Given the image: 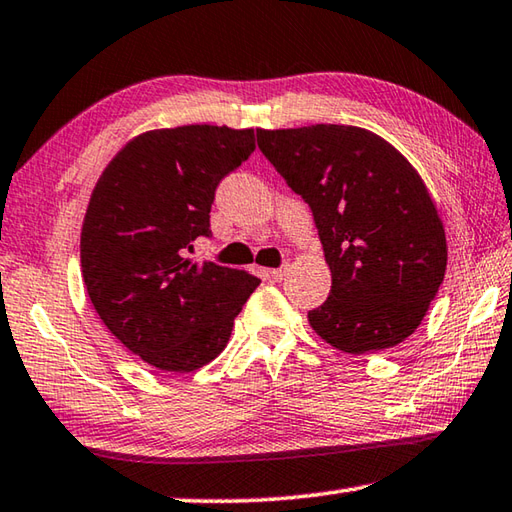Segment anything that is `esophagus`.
Wrapping results in <instances>:
<instances>
[{
    "instance_id": "34e87169",
    "label": "esophagus",
    "mask_w": 512,
    "mask_h": 512,
    "mask_svg": "<svg viewBox=\"0 0 512 512\" xmlns=\"http://www.w3.org/2000/svg\"><path fill=\"white\" fill-rule=\"evenodd\" d=\"M264 277H266V280H275V282H280L282 280V277H284V273H287V268H264Z\"/></svg>"
}]
</instances>
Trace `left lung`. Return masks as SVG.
Segmentation results:
<instances>
[{
	"instance_id": "8db88e82",
	"label": "left lung",
	"mask_w": 512,
	"mask_h": 512,
	"mask_svg": "<svg viewBox=\"0 0 512 512\" xmlns=\"http://www.w3.org/2000/svg\"><path fill=\"white\" fill-rule=\"evenodd\" d=\"M257 144L311 207L332 271L329 298L307 316L314 332L350 354L409 339L447 268L445 228L420 173L359 126L257 128Z\"/></svg>"
}]
</instances>
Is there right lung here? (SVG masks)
I'll list each match as a JSON object with an SVG mask.
<instances>
[{
	"mask_svg": "<svg viewBox=\"0 0 512 512\" xmlns=\"http://www.w3.org/2000/svg\"><path fill=\"white\" fill-rule=\"evenodd\" d=\"M255 151L253 128L192 124L133 137L94 185L81 268L103 325L164 372L219 357L259 277L187 255L210 237L223 176Z\"/></svg>",
	"mask_w": 512,
	"mask_h": 512,
	"instance_id": "right-lung-1",
	"label": "right lung"
}]
</instances>
